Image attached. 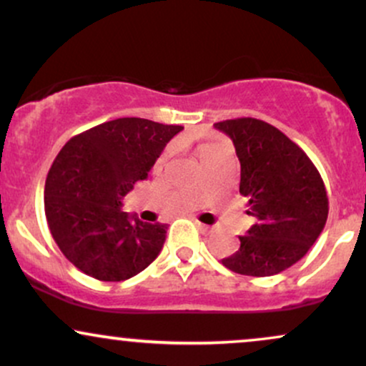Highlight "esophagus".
<instances>
[{"label": "esophagus", "mask_w": 366, "mask_h": 366, "mask_svg": "<svg viewBox=\"0 0 366 366\" xmlns=\"http://www.w3.org/2000/svg\"><path fill=\"white\" fill-rule=\"evenodd\" d=\"M196 225L199 227V229L203 230V232H207V234H208V232H212V227H209V225H204V224H201V222H197V220H196Z\"/></svg>", "instance_id": "34e87169"}]
</instances>
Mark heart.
I'll list each match as a JSON object with an SVG mask.
<instances>
[{
	"mask_svg": "<svg viewBox=\"0 0 366 366\" xmlns=\"http://www.w3.org/2000/svg\"><path fill=\"white\" fill-rule=\"evenodd\" d=\"M204 148H207V146H203V148H201V149H199V153H201V151H203Z\"/></svg>",
	"mask_w": 366,
	"mask_h": 366,
	"instance_id": "b5f03b06",
	"label": "heart"
}]
</instances>
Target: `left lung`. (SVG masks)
Wrapping results in <instances>:
<instances>
[{"instance_id":"1","label":"left lung","mask_w":366,"mask_h":366,"mask_svg":"<svg viewBox=\"0 0 366 366\" xmlns=\"http://www.w3.org/2000/svg\"><path fill=\"white\" fill-rule=\"evenodd\" d=\"M241 163L239 192L249 199L256 224L222 264L241 275L270 277L308 253L325 227L329 197L317 167L274 125L251 119L217 122Z\"/></svg>"}]
</instances>
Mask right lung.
<instances>
[{"instance_id":"add662e5","label":"right lung","mask_w":366,"mask_h":366,"mask_svg":"<svg viewBox=\"0 0 366 366\" xmlns=\"http://www.w3.org/2000/svg\"><path fill=\"white\" fill-rule=\"evenodd\" d=\"M182 129L117 119L74 136L54 158L44 186L46 220L61 253L84 274L120 282L159 254L167 225L122 212V197L148 179L167 142Z\"/></svg>"}]
</instances>
